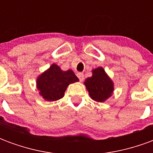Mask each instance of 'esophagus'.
<instances>
[{
	"label": "esophagus",
	"instance_id": "obj_1",
	"mask_svg": "<svg viewBox=\"0 0 153 153\" xmlns=\"http://www.w3.org/2000/svg\"><path fill=\"white\" fill-rule=\"evenodd\" d=\"M77 76H78L80 81H83V79H84V75H83V73H78L77 74Z\"/></svg>",
	"mask_w": 153,
	"mask_h": 153
}]
</instances>
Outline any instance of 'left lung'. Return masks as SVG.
<instances>
[{
  "mask_svg": "<svg viewBox=\"0 0 153 153\" xmlns=\"http://www.w3.org/2000/svg\"><path fill=\"white\" fill-rule=\"evenodd\" d=\"M84 84L90 97L96 102H104L111 96L113 90V83L106 75L102 68H97L93 71V76L88 78Z\"/></svg>",
  "mask_w": 153,
  "mask_h": 153,
  "instance_id": "1",
  "label": "left lung"
}]
</instances>
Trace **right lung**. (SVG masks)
Instances as JSON below:
<instances>
[{
  "label": "right lung",
  "instance_id": "right-lung-1",
  "mask_svg": "<svg viewBox=\"0 0 153 153\" xmlns=\"http://www.w3.org/2000/svg\"><path fill=\"white\" fill-rule=\"evenodd\" d=\"M77 81L79 79L72 70L62 71L53 64L49 70L38 77L37 86L44 99L53 102L62 98L68 85Z\"/></svg>",
  "mask_w": 153,
  "mask_h": 153
}]
</instances>
